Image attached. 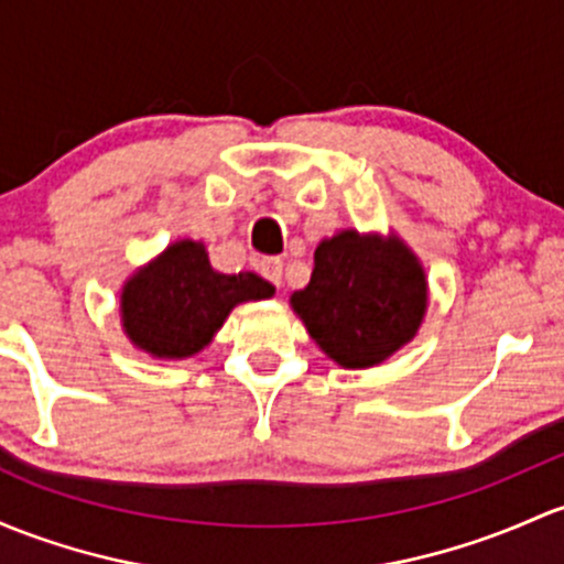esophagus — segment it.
I'll return each mask as SVG.
<instances>
[{
    "label": "esophagus",
    "mask_w": 564,
    "mask_h": 564,
    "mask_svg": "<svg viewBox=\"0 0 564 564\" xmlns=\"http://www.w3.org/2000/svg\"><path fill=\"white\" fill-rule=\"evenodd\" d=\"M260 274H263L269 282H274L276 288H282V260L265 258L263 263H260Z\"/></svg>",
    "instance_id": "34e87169"
}]
</instances>
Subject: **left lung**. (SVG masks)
Instances as JSON below:
<instances>
[{
    "instance_id": "left-lung-1",
    "label": "left lung",
    "mask_w": 564,
    "mask_h": 564,
    "mask_svg": "<svg viewBox=\"0 0 564 564\" xmlns=\"http://www.w3.org/2000/svg\"><path fill=\"white\" fill-rule=\"evenodd\" d=\"M430 304L427 274L398 236L357 228L314 250L312 280L290 295L295 317L336 366L373 368L414 341Z\"/></svg>"
}]
</instances>
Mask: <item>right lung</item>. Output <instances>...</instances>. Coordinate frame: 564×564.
<instances>
[{"label":"right lung","instance_id":"1","mask_svg":"<svg viewBox=\"0 0 564 564\" xmlns=\"http://www.w3.org/2000/svg\"><path fill=\"white\" fill-rule=\"evenodd\" d=\"M271 295L274 284L263 276L220 274L212 269L204 241L177 239L123 282L120 328L139 352L187 360L209 347L236 306Z\"/></svg>","mask_w":564,"mask_h":564}]
</instances>
